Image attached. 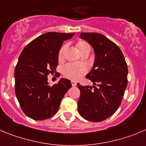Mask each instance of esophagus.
Returning a JSON list of instances; mask_svg holds the SVG:
<instances>
[{"mask_svg": "<svg viewBox=\"0 0 146 146\" xmlns=\"http://www.w3.org/2000/svg\"><path fill=\"white\" fill-rule=\"evenodd\" d=\"M71 84L73 86H76L77 85V83H76V81H71Z\"/></svg>", "mask_w": 146, "mask_h": 146, "instance_id": "34e87169", "label": "esophagus"}]
</instances>
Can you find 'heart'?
Instances as JSON below:
<instances>
[{"instance_id":"b5f03b06","label":"heart","mask_w":146,"mask_h":146,"mask_svg":"<svg viewBox=\"0 0 146 146\" xmlns=\"http://www.w3.org/2000/svg\"><path fill=\"white\" fill-rule=\"evenodd\" d=\"M76 47L81 54H83L86 52H89L90 50H91L90 44L88 42H84V41L78 42ZM66 48L67 45L65 44L60 50L59 54H58V58L60 60L63 58L64 53H65ZM87 71H88V68L86 65L83 63H68L64 65V67L62 68V73H63L64 76L68 78L74 80V81L81 78L83 76H84L87 73Z\"/></svg>"}]
</instances>
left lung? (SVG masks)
<instances>
[{"instance_id": "obj_1", "label": "left lung", "mask_w": 146, "mask_h": 146, "mask_svg": "<svg viewBox=\"0 0 146 146\" xmlns=\"http://www.w3.org/2000/svg\"><path fill=\"white\" fill-rule=\"evenodd\" d=\"M80 37L93 47L95 60L86 76L93 86L77 84L81 92L78 110L87 120L102 122L120 106L127 85V65L119 47L104 35L81 32Z\"/></svg>"}]
</instances>
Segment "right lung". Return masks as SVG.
Returning <instances> with one entry per match:
<instances>
[{"instance_id": "right-lung-1", "label": "right lung", "mask_w": 146, "mask_h": 146, "mask_svg": "<svg viewBox=\"0 0 146 146\" xmlns=\"http://www.w3.org/2000/svg\"><path fill=\"white\" fill-rule=\"evenodd\" d=\"M74 35L47 32L32 40L21 52L15 68V93L21 110L29 117L44 120L52 117L71 88L70 81L66 78L50 86L47 76L56 71L63 41Z\"/></svg>"}]
</instances>
